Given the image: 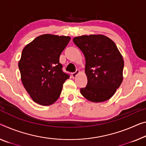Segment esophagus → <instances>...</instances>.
I'll use <instances>...</instances> for the list:
<instances>
[{
  "label": "esophagus",
  "instance_id": "esophagus-1",
  "mask_svg": "<svg viewBox=\"0 0 146 146\" xmlns=\"http://www.w3.org/2000/svg\"><path fill=\"white\" fill-rule=\"evenodd\" d=\"M79 73H80L79 70H76V71L75 72H73L72 74V76L73 78H75L76 76H77L78 74H79Z\"/></svg>",
  "mask_w": 146,
  "mask_h": 146
}]
</instances>
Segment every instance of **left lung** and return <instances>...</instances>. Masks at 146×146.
<instances>
[{
	"label": "left lung",
	"instance_id": "obj_1",
	"mask_svg": "<svg viewBox=\"0 0 146 146\" xmlns=\"http://www.w3.org/2000/svg\"><path fill=\"white\" fill-rule=\"evenodd\" d=\"M73 42L86 58L87 84L81 94L92 102L109 100L123 80L124 60L115 44L103 35L80 36Z\"/></svg>",
	"mask_w": 146,
	"mask_h": 146
}]
</instances>
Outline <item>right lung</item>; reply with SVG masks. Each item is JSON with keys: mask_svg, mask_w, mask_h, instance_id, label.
I'll return each mask as SVG.
<instances>
[{"mask_svg": "<svg viewBox=\"0 0 146 146\" xmlns=\"http://www.w3.org/2000/svg\"><path fill=\"white\" fill-rule=\"evenodd\" d=\"M70 40L68 36L45 34L26 45L18 66L25 89L33 101L50 106L59 98L69 76L62 71L60 53Z\"/></svg>", "mask_w": 146, "mask_h": 146, "instance_id": "obj_1", "label": "right lung"}]
</instances>
